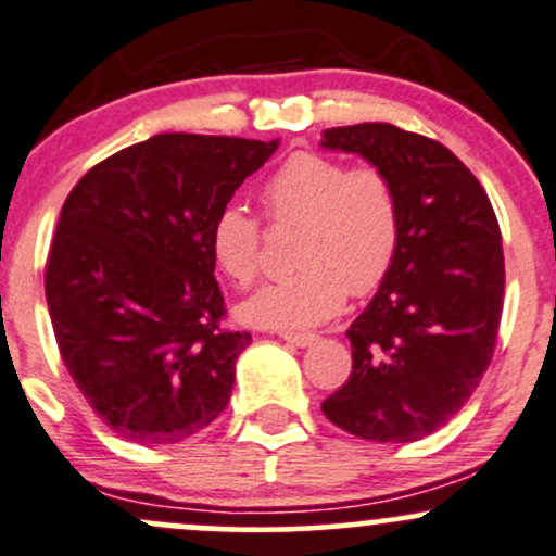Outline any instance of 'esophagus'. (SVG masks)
Instances as JSON below:
<instances>
[{
  "instance_id": "34e87169",
  "label": "esophagus",
  "mask_w": 556,
  "mask_h": 556,
  "mask_svg": "<svg viewBox=\"0 0 556 556\" xmlns=\"http://www.w3.org/2000/svg\"><path fill=\"white\" fill-rule=\"evenodd\" d=\"M279 338H282L285 340V343H290V345H298V348H308V345H314L316 343V340H319V338H316V334H311V332H282V334H279Z\"/></svg>"
}]
</instances>
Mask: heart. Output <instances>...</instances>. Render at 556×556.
<instances>
[{"mask_svg": "<svg viewBox=\"0 0 556 556\" xmlns=\"http://www.w3.org/2000/svg\"><path fill=\"white\" fill-rule=\"evenodd\" d=\"M261 203L274 224H298L292 264L301 268L240 303L237 314L250 327L292 332L321 325L343 308L348 290H375L393 266L401 203L382 168L292 152L261 187ZM258 250L261 227L242 205L213 216L211 253L231 282H253Z\"/></svg>", "mask_w": 556, "mask_h": 556, "instance_id": "heart-1", "label": "heart"}]
</instances>
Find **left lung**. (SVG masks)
<instances>
[{
    "label": "left lung",
    "mask_w": 556,
    "mask_h": 556,
    "mask_svg": "<svg viewBox=\"0 0 556 556\" xmlns=\"http://www.w3.org/2000/svg\"><path fill=\"white\" fill-rule=\"evenodd\" d=\"M321 148L386 170L401 203L393 266L345 332L351 377L321 412L364 441H419L465 406L491 364L504 306L496 213L472 170L422 134L340 126Z\"/></svg>",
    "instance_id": "obj_1"
}]
</instances>
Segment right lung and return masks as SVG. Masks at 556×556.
<instances>
[{
    "label": "right lung",
    "instance_id": "add662e5",
    "mask_svg": "<svg viewBox=\"0 0 556 556\" xmlns=\"http://www.w3.org/2000/svg\"><path fill=\"white\" fill-rule=\"evenodd\" d=\"M277 148L155 134L97 163L65 200L45 274L54 340L126 441L181 443L227 408L250 334L218 327L211 222Z\"/></svg>",
    "mask_w": 556,
    "mask_h": 556
}]
</instances>
